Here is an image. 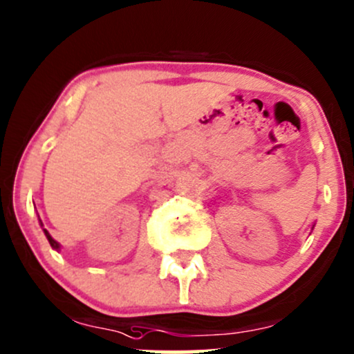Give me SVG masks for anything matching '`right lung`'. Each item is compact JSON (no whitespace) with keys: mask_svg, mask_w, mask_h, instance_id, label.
<instances>
[{"mask_svg":"<svg viewBox=\"0 0 354 354\" xmlns=\"http://www.w3.org/2000/svg\"><path fill=\"white\" fill-rule=\"evenodd\" d=\"M44 231H45V229H44ZM45 236H47V239H48V242H50V245H52V247H53V249H58V247H59V245L57 244V242H55V241H53V239H52V237H50V234H48L47 231H45Z\"/></svg>","mask_w":354,"mask_h":354,"instance_id":"right-lung-1","label":"right lung"}]
</instances>
